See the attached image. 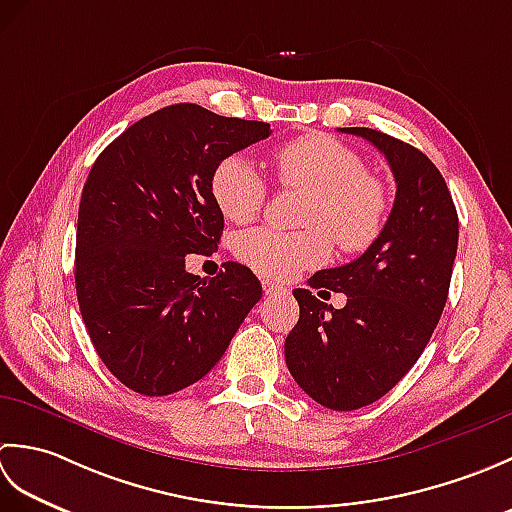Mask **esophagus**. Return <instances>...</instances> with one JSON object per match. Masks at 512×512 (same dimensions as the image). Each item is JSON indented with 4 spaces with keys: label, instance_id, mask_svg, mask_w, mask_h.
Returning <instances> with one entry per match:
<instances>
[{
    "label": "esophagus",
    "instance_id": "esophagus-1",
    "mask_svg": "<svg viewBox=\"0 0 512 512\" xmlns=\"http://www.w3.org/2000/svg\"><path fill=\"white\" fill-rule=\"evenodd\" d=\"M262 286H264V292H266L268 297L288 295V288H286V286H279V284H275V281H270V279H264V281H262Z\"/></svg>",
    "mask_w": 512,
    "mask_h": 512
}]
</instances>
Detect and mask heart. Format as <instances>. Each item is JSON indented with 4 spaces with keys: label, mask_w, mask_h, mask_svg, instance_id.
Returning <instances> with one entry per match:
<instances>
[{
    "label": "heart",
    "mask_w": 512,
    "mask_h": 512,
    "mask_svg": "<svg viewBox=\"0 0 512 512\" xmlns=\"http://www.w3.org/2000/svg\"><path fill=\"white\" fill-rule=\"evenodd\" d=\"M270 165L284 189L306 191L303 231L253 228L235 239V255L257 273L288 279L330 255V237L345 253H361L383 233L387 195L367 173L358 151L336 138L312 134L281 145ZM266 180L248 158L231 154L211 173V195L226 220L250 222L266 202Z\"/></svg>",
    "instance_id": "heart-1"
}]
</instances>
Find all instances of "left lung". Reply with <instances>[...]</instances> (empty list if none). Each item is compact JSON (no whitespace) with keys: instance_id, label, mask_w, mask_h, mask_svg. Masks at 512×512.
<instances>
[{"instance_id":"obj_1","label":"left lung","mask_w":512,"mask_h":512,"mask_svg":"<svg viewBox=\"0 0 512 512\" xmlns=\"http://www.w3.org/2000/svg\"><path fill=\"white\" fill-rule=\"evenodd\" d=\"M385 154L396 200L383 233L354 262L312 275V288L347 295L336 310L292 290L299 321L286 339L292 378L319 405L354 411L383 398L427 347L449 295L458 253V211L438 167L402 140L341 127Z\"/></svg>"}]
</instances>
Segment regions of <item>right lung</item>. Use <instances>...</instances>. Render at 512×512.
<instances>
[{
    "label": "right lung",
    "mask_w": 512,
    "mask_h": 512,
    "mask_svg": "<svg viewBox=\"0 0 512 512\" xmlns=\"http://www.w3.org/2000/svg\"><path fill=\"white\" fill-rule=\"evenodd\" d=\"M270 125L178 103L140 118L96 158L76 224V297L105 367L136 394L198 383L262 299L250 268L187 273V255L217 248L224 215L211 195L222 158Z\"/></svg>",
    "instance_id": "obj_1"
}]
</instances>
